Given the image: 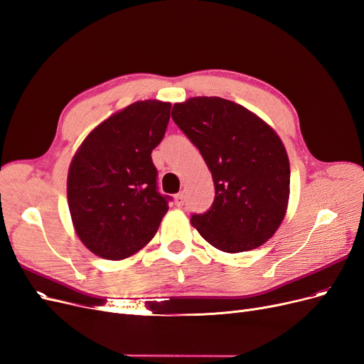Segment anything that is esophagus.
Returning <instances> with one entry per match:
<instances>
[{"label":"esophagus","mask_w":364,"mask_h":364,"mask_svg":"<svg viewBox=\"0 0 364 364\" xmlns=\"http://www.w3.org/2000/svg\"><path fill=\"white\" fill-rule=\"evenodd\" d=\"M175 204H177L178 207H183V204H184V193L183 192L175 195Z\"/></svg>","instance_id":"1"}]
</instances>
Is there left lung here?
Returning a JSON list of instances; mask_svg holds the SVG:
<instances>
[{
  "instance_id": "left-lung-1",
  "label": "left lung",
  "mask_w": 364,
  "mask_h": 364,
  "mask_svg": "<svg viewBox=\"0 0 364 364\" xmlns=\"http://www.w3.org/2000/svg\"><path fill=\"white\" fill-rule=\"evenodd\" d=\"M172 119L201 152L215 183V201L192 225L224 252L251 251L284 219L290 165L277 133L259 116L219 97L173 104Z\"/></svg>"
}]
</instances>
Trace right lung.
I'll return each instance as SVG.
<instances>
[{"instance_id": "1", "label": "right lung", "mask_w": 364, "mask_h": 364, "mask_svg": "<svg viewBox=\"0 0 364 364\" xmlns=\"http://www.w3.org/2000/svg\"><path fill=\"white\" fill-rule=\"evenodd\" d=\"M171 104L137 101L81 144L68 173V205L80 240L102 259L122 260L154 237L171 196L157 189L151 152L166 133Z\"/></svg>"}]
</instances>
